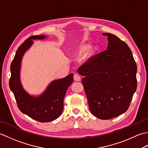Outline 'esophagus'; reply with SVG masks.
<instances>
[{"label": "esophagus", "mask_w": 148, "mask_h": 148, "mask_svg": "<svg viewBox=\"0 0 148 148\" xmlns=\"http://www.w3.org/2000/svg\"><path fill=\"white\" fill-rule=\"evenodd\" d=\"M74 81H79L81 80V77L77 74H75L74 75Z\"/></svg>", "instance_id": "1"}]
</instances>
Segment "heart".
Returning <instances> with one entry per match:
<instances>
[{
  "mask_svg": "<svg viewBox=\"0 0 148 148\" xmlns=\"http://www.w3.org/2000/svg\"><path fill=\"white\" fill-rule=\"evenodd\" d=\"M89 48H90L89 46L86 45L81 46L79 48V49H78L77 55H81L84 54V53H85L88 51V50L89 49Z\"/></svg>",
  "mask_w": 148,
  "mask_h": 148,
  "instance_id": "1",
  "label": "heart"
}]
</instances>
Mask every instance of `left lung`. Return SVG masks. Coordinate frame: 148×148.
Wrapping results in <instances>:
<instances>
[{"label":"left lung","mask_w":148,"mask_h":148,"mask_svg":"<svg viewBox=\"0 0 148 148\" xmlns=\"http://www.w3.org/2000/svg\"><path fill=\"white\" fill-rule=\"evenodd\" d=\"M108 36V45L81 65L82 79L91 112L109 119L127 111L137 89V65L129 47L117 36Z\"/></svg>","instance_id":"1"}]
</instances>
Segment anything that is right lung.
<instances>
[{
    "mask_svg": "<svg viewBox=\"0 0 148 148\" xmlns=\"http://www.w3.org/2000/svg\"><path fill=\"white\" fill-rule=\"evenodd\" d=\"M45 35L30 37L19 47L11 65L9 87L14 93L21 112L36 120L45 123L55 120L62 114L64 99L69 86L73 82V74L62 79L53 81L41 95L32 96L27 92L20 80L21 64L23 56L33 45L32 40H42Z\"/></svg>",
    "mask_w": 148,
    "mask_h": 148,
    "instance_id": "obj_1",
    "label": "right lung"
}]
</instances>
